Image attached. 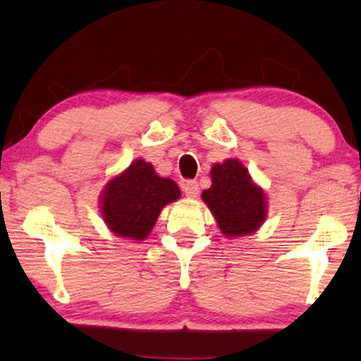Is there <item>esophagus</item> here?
I'll use <instances>...</instances> for the list:
<instances>
[{
	"label": "esophagus",
	"instance_id": "34e87169",
	"mask_svg": "<svg viewBox=\"0 0 361 361\" xmlns=\"http://www.w3.org/2000/svg\"><path fill=\"white\" fill-rule=\"evenodd\" d=\"M182 190H184L185 197H189V199H195L197 195H199V184H197L195 180H187L184 185H182Z\"/></svg>",
	"mask_w": 361,
	"mask_h": 361
}]
</instances>
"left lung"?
Here are the masks:
<instances>
[{"label": "left lung", "instance_id": "1", "mask_svg": "<svg viewBox=\"0 0 361 361\" xmlns=\"http://www.w3.org/2000/svg\"><path fill=\"white\" fill-rule=\"evenodd\" d=\"M210 174L212 187L202 192V199L221 233L228 238L255 233L268 214L263 189L251 180L248 169L238 159L214 164Z\"/></svg>", "mask_w": 361, "mask_h": 361}]
</instances>
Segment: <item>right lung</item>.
<instances>
[{"label": "right lung", "mask_w": 361, "mask_h": 361, "mask_svg": "<svg viewBox=\"0 0 361 361\" xmlns=\"http://www.w3.org/2000/svg\"><path fill=\"white\" fill-rule=\"evenodd\" d=\"M179 197L180 190L174 180L159 177L152 164L136 159L103 189L102 215L116 236L145 240L161 210Z\"/></svg>", "instance_id": "1"}]
</instances>
